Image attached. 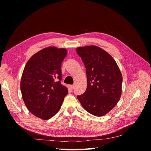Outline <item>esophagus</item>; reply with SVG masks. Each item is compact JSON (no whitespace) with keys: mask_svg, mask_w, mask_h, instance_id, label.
<instances>
[{"mask_svg":"<svg viewBox=\"0 0 151 151\" xmlns=\"http://www.w3.org/2000/svg\"><path fill=\"white\" fill-rule=\"evenodd\" d=\"M75 85H70V89H71V90H73V89H74V88H75Z\"/></svg>","mask_w":151,"mask_h":151,"instance_id":"34e87169","label":"esophagus"}]
</instances>
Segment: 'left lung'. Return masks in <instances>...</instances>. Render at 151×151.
<instances>
[{
    "mask_svg": "<svg viewBox=\"0 0 151 151\" xmlns=\"http://www.w3.org/2000/svg\"><path fill=\"white\" fill-rule=\"evenodd\" d=\"M86 67L87 89L77 99L89 114L100 117L108 113L119 101L122 92L121 73L107 52L91 45L76 48Z\"/></svg>",
    "mask_w": 151,
    "mask_h": 151,
    "instance_id": "8db88e82",
    "label": "left lung"
}]
</instances>
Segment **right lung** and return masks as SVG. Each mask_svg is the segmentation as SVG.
Segmentation results:
<instances>
[{"label": "right lung", "mask_w": 151, "mask_h": 151, "mask_svg": "<svg viewBox=\"0 0 151 151\" xmlns=\"http://www.w3.org/2000/svg\"><path fill=\"white\" fill-rule=\"evenodd\" d=\"M67 54L62 48H45L30 58L22 72V99L28 110L42 119H49L60 110L68 93L61 84V67Z\"/></svg>", "instance_id": "obj_1"}]
</instances>
